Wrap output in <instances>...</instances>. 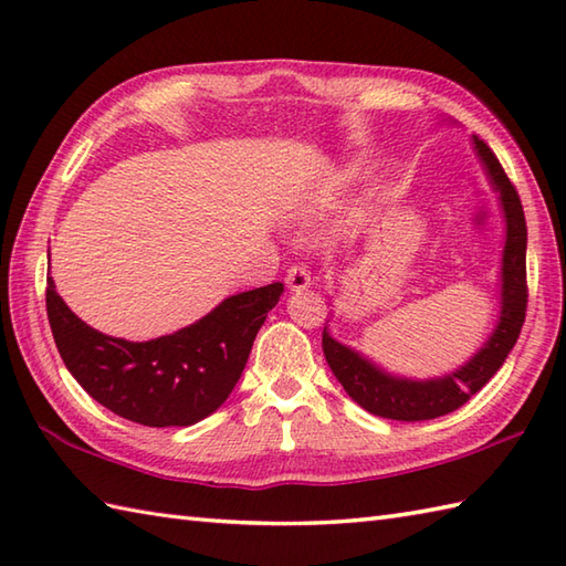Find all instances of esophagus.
Returning <instances> with one entry per match:
<instances>
[{"label": "esophagus", "mask_w": 566, "mask_h": 566, "mask_svg": "<svg viewBox=\"0 0 566 566\" xmlns=\"http://www.w3.org/2000/svg\"><path fill=\"white\" fill-rule=\"evenodd\" d=\"M286 286H290L292 292H304L311 286V272L306 264H292L290 270H286Z\"/></svg>", "instance_id": "1"}]
</instances>
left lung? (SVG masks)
<instances>
[{
    "label": "left lung",
    "instance_id": "8db88e82",
    "mask_svg": "<svg viewBox=\"0 0 566 566\" xmlns=\"http://www.w3.org/2000/svg\"><path fill=\"white\" fill-rule=\"evenodd\" d=\"M474 150L491 185L501 195V207L506 213V248H503V268H501V318L496 331L484 343L464 367L440 379L413 381L391 377L381 371L350 347L333 340L328 331H323V355L338 377L343 389L350 399L359 403L365 411L391 418V420H430L454 408L464 406L484 384L496 375L501 365L506 363L509 353L518 340L525 308H527V282H525V245L527 228L525 213L518 191H515L509 175L503 172L499 158L486 143L474 136Z\"/></svg>",
    "mask_w": 566,
    "mask_h": 566
}]
</instances>
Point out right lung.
Segmentation results:
<instances>
[{
    "mask_svg": "<svg viewBox=\"0 0 566 566\" xmlns=\"http://www.w3.org/2000/svg\"><path fill=\"white\" fill-rule=\"evenodd\" d=\"M282 282L228 296L209 316L148 343L112 338L80 321L48 276L45 308L70 375L94 401L150 428L195 426L211 416L243 375Z\"/></svg>",
    "mask_w": 566,
    "mask_h": 566,
    "instance_id": "right-lung-1",
    "label": "right lung"
}]
</instances>
